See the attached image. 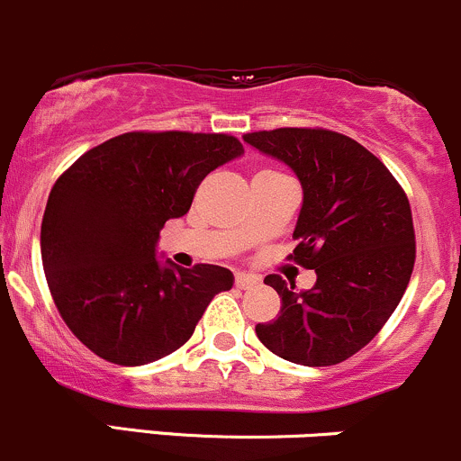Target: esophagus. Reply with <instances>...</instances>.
I'll return each instance as SVG.
<instances>
[{"instance_id": "34e87169", "label": "esophagus", "mask_w": 461, "mask_h": 461, "mask_svg": "<svg viewBox=\"0 0 461 461\" xmlns=\"http://www.w3.org/2000/svg\"><path fill=\"white\" fill-rule=\"evenodd\" d=\"M257 284H259V279H257L255 275H244V272L235 275V285L240 290H250V288H255Z\"/></svg>"}]
</instances>
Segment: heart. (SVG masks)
I'll list each match as a JSON object with an SVG mask.
<instances>
[{
    "label": "heart",
    "mask_w": 461,
    "mask_h": 461,
    "mask_svg": "<svg viewBox=\"0 0 461 461\" xmlns=\"http://www.w3.org/2000/svg\"><path fill=\"white\" fill-rule=\"evenodd\" d=\"M259 176L261 177H284V176H281V173H276V171H261Z\"/></svg>",
    "instance_id": "1"
}]
</instances>
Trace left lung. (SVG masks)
Segmentation results:
<instances>
[{
	"label": "left lung",
	"instance_id": "left-lung-1",
	"mask_svg": "<svg viewBox=\"0 0 461 461\" xmlns=\"http://www.w3.org/2000/svg\"><path fill=\"white\" fill-rule=\"evenodd\" d=\"M244 142L299 177L294 261L316 272L314 288L301 292L294 281L266 276L281 312L257 325V336L290 363H343L378 334L409 285L415 232L407 195L374 153L343 133L284 127L246 133Z\"/></svg>",
	"mask_w": 461,
	"mask_h": 461
}]
</instances>
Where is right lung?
<instances>
[{
    "label": "right lung",
    "instance_id": "obj_1",
    "mask_svg": "<svg viewBox=\"0 0 461 461\" xmlns=\"http://www.w3.org/2000/svg\"><path fill=\"white\" fill-rule=\"evenodd\" d=\"M244 153L226 133L131 131L83 153L52 186L41 221L48 285L72 334L122 367L180 349L230 270L158 259L169 220L200 182Z\"/></svg>",
    "mask_w": 461,
    "mask_h": 461
}]
</instances>
